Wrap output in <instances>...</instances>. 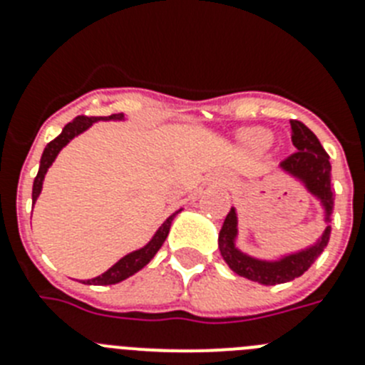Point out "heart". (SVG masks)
Masks as SVG:
<instances>
[{"label":"heart","mask_w":365,"mask_h":365,"mask_svg":"<svg viewBox=\"0 0 365 365\" xmlns=\"http://www.w3.org/2000/svg\"><path fill=\"white\" fill-rule=\"evenodd\" d=\"M250 140L256 144H265L269 143V133L263 130H254L252 133H250Z\"/></svg>","instance_id":"heart-1"}]
</instances>
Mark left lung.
<instances>
[{
  "label": "left lung",
  "mask_w": 365,
  "mask_h": 365,
  "mask_svg": "<svg viewBox=\"0 0 365 365\" xmlns=\"http://www.w3.org/2000/svg\"><path fill=\"white\" fill-rule=\"evenodd\" d=\"M291 138L296 151L282 160V170L303 180L312 195L320 199L325 210V221L333 214V188H331V163L329 155L322 148L320 140L299 120H291ZM235 235H237V215L232 208L219 232V250L227 265L243 278L252 279L261 285H278V283L292 282L299 278L314 259L324 252L329 243L331 227H327L318 240V243L305 248L302 252L291 254L278 261H263L250 257L235 248Z\"/></svg>",
  "instance_id": "1"
}]
</instances>
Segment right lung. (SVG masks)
Segmentation results:
<instances>
[{"mask_svg": "<svg viewBox=\"0 0 365 365\" xmlns=\"http://www.w3.org/2000/svg\"><path fill=\"white\" fill-rule=\"evenodd\" d=\"M122 118H124V115H122V113H118V115H109V117H83L82 115V117H76L73 122H69V124H67L66 128L62 130V133L58 135L54 140H51V143L45 146L43 153H41L40 170H38V175H36V179H34V185H32V205L36 202L38 195H40L45 173H47V170H49L51 164L54 163V159H56V155L60 153V150H62L66 144H69V140H73L76 135H80L82 131H86L87 128L93 124V122H96V120H122ZM175 215H177V212L173 215H170V217L163 222V227L157 230V234L151 237V241L146 245V247L138 248V250H135V252L128 254V256L122 257L120 261H117V263H115L111 269L106 270L104 274H100V276H96V278H93V279H87V282H83V283H87V285H115V283L122 282V279H125V278H130V276H133L135 272H138V270L143 269V267H146L148 263L151 261V257L159 252V248L163 247V243L166 241L168 232H170V227H172V221Z\"/></svg>", "mask_w": 365, "mask_h": 365, "instance_id": "obj_1", "label": "right lung"}]
</instances>
